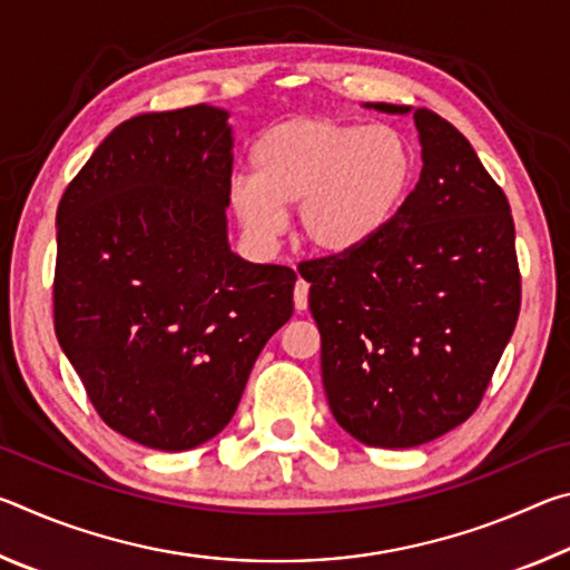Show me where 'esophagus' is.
<instances>
[{
    "instance_id": "34e87169",
    "label": "esophagus",
    "mask_w": 570,
    "mask_h": 570,
    "mask_svg": "<svg viewBox=\"0 0 570 570\" xmlns=\"http://www.w3.org/2000/svg\"><path fill=\"white\" fill-rule=\"evenodd\" d=\"M294 306H296V312H306V306H308V284L304 282V278H298L294 286Z\"/></svg>"
}]
</instances>
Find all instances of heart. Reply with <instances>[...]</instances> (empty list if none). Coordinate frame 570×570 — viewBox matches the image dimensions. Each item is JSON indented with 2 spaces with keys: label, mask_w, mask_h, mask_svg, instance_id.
Here are the masks:
<instances>
[{
  "label": "heart",
  "mask_w": 570,
  "mask_h": 570,
  "mask_svg": "<svg viewBox=\"0 0 570 570\" xmlns=\"http://www.w3.org/2000/svg\"><path fill=\"white\" fill-rule=\"evenodd\" d=\"M254 180L230 188L240 226L258 244L284 234L286 208L326 256H346L380 236L407 196L414 160L402 135L384 125L296 118L256 142Z\"/></svg>",
  "instance_id": "obj_1"
}]
</instances>
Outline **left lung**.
I'll list each match as a JSON object with an SVG mask.
<instances>
[{
	"label": "left lung",
	"mask_w": 570,
	"mask_h": 570,
	"mask_svg": "<svg viewBox=\"0 0 570 570\" xmlns=\"http://www.w3.org/2000/svg\"><path fill=\"white\" fill-rule=\"evenodd\" d=\"M412 112L422 146L414 190L380 236L298 266L322 334L334 420L370 448H417L465 422L520 312L515 226L503 188L455 125Z\"/></svg>",
	"instance_id": "obj_1"
}]
</instances>
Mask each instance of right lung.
I'll use <instances>...</instances> for the list:
<instances>
[{"mask_svg":"<svg viewBox=\"0 0 570 570\" xmlns=\"http://www.w3.org/2000/svg\"><path fill=\"white\" fill-rule=\"evenodd\" d=\"M228 112L118 125L57 208L55 334L108 428L163 452L216 438L292 320L296 274L228 246Z\"/></svg>","mask_w":570,"mask_h":570,"instance_id":"right-lung-1","label":"right lung"}]
</instances>
